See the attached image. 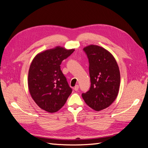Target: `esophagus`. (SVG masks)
<instances>
[{
	"mask_svg": "<svg viewBox=\"0 0 148 148\" xmlns=\"http://www.w3.org/2000/svg\"><path fill=\"white\" fill-rule=\"evenodd\" d=\"M78 89H79L78 85H76V86L74 87V89H75V91H77L78 90Z\"/></svg>",
	"mask_w": 148,
	"mask_h": 148,
	"instance_id": "obj_1",
	"label": "esophagus"
}]
</instances>
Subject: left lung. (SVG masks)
Wrapping results in <instances>:
<instances>
[{
	"label": "left lung",
	"mask_w": 148,
	"mask_h": 148,
	"mask_svg": "<svg viewBox=\"0 0 148 148\" xmlns=\"http://www.w3.org/2000/svg\"><path fill=\"white\" fill-rule=\"evenodd\" d=\"M83 51L89 61L91 86L82 96L89 107L100 111L112 104L118 95L119 68L114 56L102 47L90 45Z\"/></svg>",
	"instance_id": "1"
}]
</instances>
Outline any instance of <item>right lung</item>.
<instances>
[{"instance_id":"1","label":"right lung","mask_w":148,"mask_h":148,"mask_svg":"<svg viewBox=\"0 0 148 148\" xmlns=\"http://www.w3.org/2000/svg\"><path fill=\"white\" fill-rule=\"evenodd\" d=\"M74 51L56 47L38 53L31 62L28 83L30 95L40 108L48 112L59 110L72 92L60 65Z\"/></svg>"}]
</instances>
